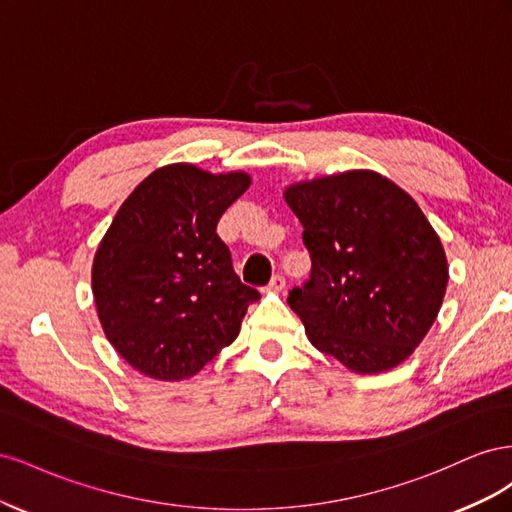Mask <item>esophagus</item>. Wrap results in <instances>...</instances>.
Listing matches in <instances>:
<instances>
[{
	"label": "esophagus",
	"instance_id": "34e87169",
	"mask_svg": "<svg viewBox=\"0 0 512 512\" xmlns=\"http://www.w3.org/2000/svg\"><path fill=\"white\" fill-rule=\"evenodd\" d=\"M284 286H286V280H284L282 275H273V277H271L269 290H273V292H282V290H284Z\"/></svg>",
	"mask_w": 512,
	"mask_h": 512
}]
</instances>
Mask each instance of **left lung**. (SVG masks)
<instances>
[{
	"label": "left lung",
	"instance_id": "left-lung-1",
	"mask_svg": "<svg viewBox=\"0 0 512 512\" xmlns=\"http://www.w3.org/2000/svg\"><path fill=\"white\" fill-rule=\"evenodd\" d=\"M284 198L312 273L288 305L320 352L354 374L404 363L436 322L446 254L416 200L374 170L301 181Z\"/></svg>",
	"mask_w": 512,
	"mask_h": 512
}]
</instances>
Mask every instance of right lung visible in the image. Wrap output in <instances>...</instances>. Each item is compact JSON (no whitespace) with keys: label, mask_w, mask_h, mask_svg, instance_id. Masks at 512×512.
<instances>
[{"label":"right lung","mask_w":512,"mask_h":512,"mask_svg":"<svg viewBox=\"0 0 512 512\" xmlns=\"http://www.w3.org/2000/svg\"><path fill=\"white\" fill-rule=\"evenodd\" d=\"M247 173L162 166L136 185L98 245L91 290L104 335L141 374H198L239 335L260 292L241 284L222 213L250 188Z\"/></svg>","instance_id":"obj_1"}]
</instances>
